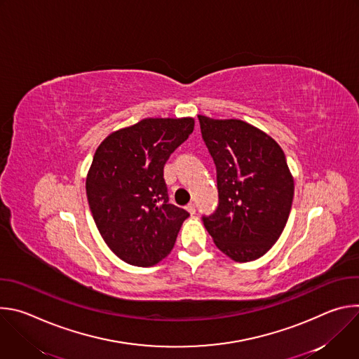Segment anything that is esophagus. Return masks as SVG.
Listing matches in <instances>:
<instances>
[{
	"label": "esophagus",
	"instance_id": "obj_1",
	"mask_svg": "<svg viewBox=\"0 0 359 359\" xmlns=\"http://www.w3.org/2000/svg\"><path fill=\"white\" fill-rule=\"evenodd\" d=\"M186 210H187L190 215H194V213H196V206L191 203V204H189V206L186 208Z\"/></svg>",
	"mask_w": 359,
	"mask_h": 359
}]
</instances>
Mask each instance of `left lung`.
Masks as SVG:
<instances>
[{
    "label": "left lung",
    "mask_w": 359,
    "mask_h": 359,
    "mask_svg": "<svg viewBox=\"0 0 359 359\" xmlns=\"http://www.w3.org/2000/svg\"><path fill=\"white\" fill-rule=\"evenodd\" d=\"M216 165L219 206L203 223L234 262L260 259L280 238L292 204L294 179L280 144L238 119L198 115Z\"/></svg>",
    "instance_id": "1"
}]
</instances>
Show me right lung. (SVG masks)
Masks as SVG:
<instances>
[{
    "label": "right lung",
    "instance_id": "obj_1",
    "mask_svg": "<svg viewBox=\"0 0 359 359\" xmlns=\"http://www.w3.org/2000/svg\"><path fill=\"white\" fill-rule=\"evenodd\" d=\"M193 129V118H147L111 133L95 151L89 209L102 238L130 266L163 260L189 217L169 203L163 168Z\"/></svg>",
    "mask_w": 359,
    "mask_h": 359
}]
</instances>
